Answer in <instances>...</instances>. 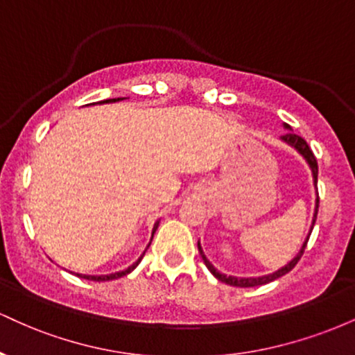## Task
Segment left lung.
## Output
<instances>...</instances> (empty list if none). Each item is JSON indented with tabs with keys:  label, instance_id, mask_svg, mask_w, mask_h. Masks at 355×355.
Segmentation results:
<instances>
[{
	"label": "left lung",
	"instance_id": "left-lung-1",
	"mask_svg": "<svg viewBox=\"0 0 355 355\" xmlns=\"http://www.w3.org/2000/svg\"><path fill=\"white\" fill-rule=\"evenodd\" d=\"M284 128H285V130H291V132H292V128H291V126H288L287 123H284ZM280 140L285 141V144H287V145H291L292 148H295L297 152H299V153L302 155V157L305 158V162H307L309 166H311V170H312L313 185L317 187V173H319V166H317V160H315V157H313V153H312L311 146L307 145V141H305L302 137L295 135V133H285L284 137H280ZM317 211H319V193H317V198H315V211H313L312 227H311V230H309V235H307V239H305V242H304L302 248H300L299 254H297V255L294 257V259H292L291 262L287 263V266H284L282 268H279V270L274 272V274L262 275V277H234V275H225V274H222V272H218L217 268H215V267L211 266V263L209 262V259H207L205 254H203V250H202V247H200V242L197 243V245H198V252H200L203 263H205L207 268H209V270L211 272V274H214V277H217V279L220 280V282L229 284V285H234V287H257V285L268 284V282H272V280L279 279V277H282V275H285V274H288V272H291L292 268H294V267L297 266V262H299L300 257H302V254H304L305 245H307L309 237H311L313 225H315Z\"/></svg>",
	"mask_w": 355,
	"mask_h": 355
}]
</instances>
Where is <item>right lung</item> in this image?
Here are the masks:
<instances>
[{"label": "right lung", "instance_id": "obj_1", "mask_svg": "<svg viewBox=\"0 0 355 355\" xmlns=\"http://www.w3.org/2000/svg\"><path fill=\"white\" fill-rule=\"evenodd\" d=\"M120 100H123V98H110V100H103V101H100V103H115V101H120ZM158 229V222L155 223L153 225V232H152V239H153V234H155V230ZM152 243V242H150ZM150 243L146 247H150ZM144 255H145V252H144ZM144 255L140 257V259L137 260L135 263H132V266H130L128 268H125V270H121V272H115V274H110V275H83V274H76L78 277H81V279H87V280H95V282H105V280H113V279H120V277H123V275H126V274H130V272L133 270V268H135L138 263L141 262V259H144Z\"/></svg>", "mask_w": 355, "mask_h": 355}]
</instances>
